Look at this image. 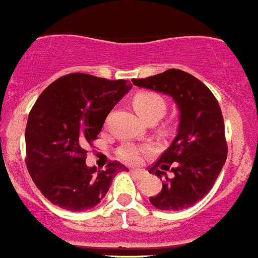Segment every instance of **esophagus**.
Returning <instances> with one entry per match:
<instances>
[{
    "instance_id": "34e87169",
    "label": "esophagus",
    "mask_w": 258,
    "mask_h": 258,
    "mask_svg": "<svg viewBox=\"0 0 258 258\" xmlns=\"http://www.w3.org/2000/svg\"><path fill=\"white\" fill-rule=\"evenodd\" d=\"M132 175H134L137 179H143L147 175V172H145V170H138V169H133L131 170Z\"/></svg>"
}]
</instances>
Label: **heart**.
Returning a JSON list of instances; mask_svg holds the SVG:
<instances>
[{
  "mask_svg": "<svg viewBox=\"0 0 258 258\" xmlns=\"http://www.w3.org/2000/svg\"><path fill=\"white\" fill-rule=\"evenodd\" d=\"M133 106L138 115L143 117L146 121H157L164 115L166 109V102L160 94L151 92V90H143L137 93L133 97ZM146 147H138L133 145L122 146L118 155L122 160L127 163H137L145 152H147Z\"/></svg>",
  "mask_w": 258,
  "mask_h": 258,
  "instance_id": "b5f03b06",
  "label": "heart"
}]
</instances>
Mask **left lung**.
I'll return each instance as SVG.
<instances>
[{
  "label": "left lung",
  "mask_w": 258,
  "mask_h": 258,
  "mask_svg": "<svg viewBox=\"0 0 258 258\" xmlns=\"http://www.w3.org/2000/svg\"><path fill=\"white\" fill-rule=\"evenodd\" d=\"M132 81L173 97L181 113L178 134L149 169L163 179V188L150 202L161 211L188 208L212 190L226 161L227 142L220 104L200 80L175 68ZM169 169L175 174L172 179L166 174Z\"/></svg>",
  "instance_id": "8db88e82"
}]
</instances>
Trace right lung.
I'll return each mask as SVG.
<instances>
[{
	"mask_svg": "<svg viewBox=\"0 0 258 258\" xmlns=\"http://www.w3.org/2000/svg\"><path fill=\"white\" fill-rule=\"evenodd\" d=\"M126 80L70 74L50 84L37 98L26 126V165L41 194L72 212L94 208L120 170L86 166V147L102 131L109 111L131 89Z\"/></svg>",
	"mask_w": 258,
	"mask_h": 258,
	"instance_id": "right-lung-1",
	"label": "right lung"
}]
</instances>
